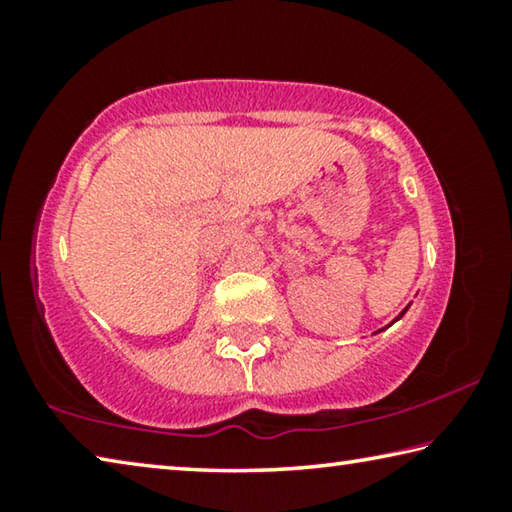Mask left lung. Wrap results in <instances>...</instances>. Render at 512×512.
Listing matches in <instances>:
<instances>
[{
  "instance_id": "left-lung-1",
  "label": "left lung",
  "mask_w": 512,
  "mask_h": 512,
  "mask_svg": "<svg viewBox=\"0 0 512 512\" xmlns=\"http://www.w3.org/2000/svg\"><path fill=\"white\" fill-rule=\"evenodd\" d=\"M406 309H409V307H406ZM406 309H404V311H402V314H400V316H397V318H395V320H400V318H402V316H404V314H406ZM395 320H393V323H395Z\"/></svg>"
}]
</instances>
